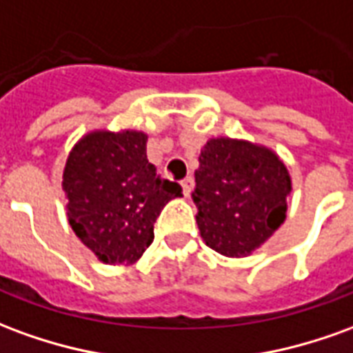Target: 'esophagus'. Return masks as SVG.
I'll use <instances>...</instances> for the list:
<instances>
[{"mask_svg": "<svg viewBox=\"0 0 353 353\" xmlns=\"http://www.w3.org/2000/svg\"><path fill=\"white\" fill-rule=\"evenodd\" d=\"M181 187H183L185 196H189V194L193 193V187H194L193 177H185L183 181H181Z\"/></svg>", "mask_w": 353, "mask_h": 353, "instance_id": "esophagus-1", "label": "esophagus"}]
</instances>
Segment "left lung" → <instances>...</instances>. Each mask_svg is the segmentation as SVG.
<instances>
[{"label": "left lung", "instance_id": "obj_1", "mask_svg": "<svg viewBox=\"0 0 353 353\" xmlns=\"http://www.w3.org/2000/svg\"><path fill=\"white\" fill-rule=\"evenodd\" d=\"M194 181L202 241L223 256H250L287 218L290 176L285 162L263 145L229 137L208 139Z\"/></svg>", "mask_w": 353, "mask_h": 353}]
</instances>
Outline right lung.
<instances>
[{
	"label": "right lung",
	"mask_w": 353,
	"mask_h": 353,
	"mask_svg": "<svg viewBox=\"0 0 353 353\" xmlns=\"http://www.w3.org/2000/svg\"><path fill=\"white\" fill-rule=\"evenodd\" d=\"M68 221L103 263L132 265L154 239V221L181 187L157 176L147 134L97 130L72 147L63 172Z\"/></svg>",
	"instance_id": "right-lung-1"
}]
</instances>
